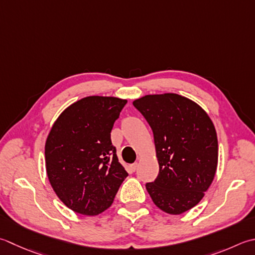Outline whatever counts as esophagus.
Here are the masks:
<instances>
[{"label":"esophagus","mask_w":255,"mask_h":255,"mask_svg":"<svg viewBox=\"0 0 255 255\" xmlns=\"http://www.w3.org/2000/svg\"><path fill=\"white\" fill-rule=\"evenodd\" d=\"M138 166H139V164H138V162H134V163H132L131 164V166H130V170L131 171H136L137 170V169H138Z\"/></svg>","instance_id":"34e87169"}]
</instances>
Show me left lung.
<instances>
[{"mask_svg":"<svg viewBox=\"0 0 255 255\" xmlns=\"http://www.w3.org/2000/svg\"><path fill=\"white\" fill-rule=\"evenodd\" d=\"M153 132L158 177L146 183L153 203L169 214H181L200 202L216 174V128L198 104L177 94L136 99Z\"/></svg>","mask_w":255,"mask_h":255,"instance_id":"8db88e82","label":"left lung"}]
</instances>
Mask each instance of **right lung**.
<instances>
[{
	"label": "right lung",
	"mask_w": 255,
	"mask_h": 255,
	"mask_svg": "<svg viewBox=\"0 0 255 255\" xmlns=\"http://www.w3.org/2000/svg\"><path fill=\"white\" fill-rule=\"evenodd\" d=\"M127 101L89 96L61 114L45 143L46 172L55 193L73 211L96 216L112 206L128 176L111 132Z\"/></svg>",
	"instance_id": "right-lung-1"
}]
</instances>
